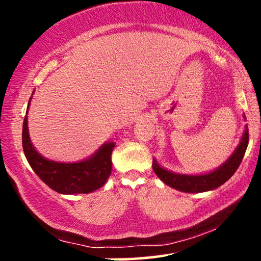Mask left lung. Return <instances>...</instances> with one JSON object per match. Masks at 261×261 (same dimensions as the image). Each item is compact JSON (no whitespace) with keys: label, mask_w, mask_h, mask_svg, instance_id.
I'll return each instance as SVG.
<instances>
[{"label":"left lung","mask_w":261,"mask_h":261,"mask_svg":"<svg viewBox=\"0 0 261 261\" xmlns=\"http://www.w3.org/2000/svg\"><path fill=\"white\" fill-rule=\"evenodd\" d=\"M248 142H249V133L248 126L245 128L243 137L237 149L230 155L229 160L224 162L220 168L214 172L202 175H184L175 174L169 170L162 168L153 161L152 168L164 184L176 189V190L184 191V193H202V191L214 190L221 185L224 184L228 179L236 173L238 167L241 166L245 151H247Z\"/></svg>","instance_id":"1"}]
</instances>
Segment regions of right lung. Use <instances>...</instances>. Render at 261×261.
I'll list each match as a JSON object with an SVG mask.
<instances>
[{"instance_id":"obj_1","label":"right lung","mask_w":261,"mask_h":261,"mask_svg":"<svg viewBox=\"0 0 261 261\" xmlns=\"http://www.w3.org/2000/svg\"><path fill=\"white\" fill-rule=\"evenodd\" d=\"M23 151L27 161L39 178L60 194H88L106 184L112 173V152L114 143L109 142L88 160L77 163H58L47 161L33 147L28 133L27 115L23 121Z\"/></svg>"}]
</instances>
